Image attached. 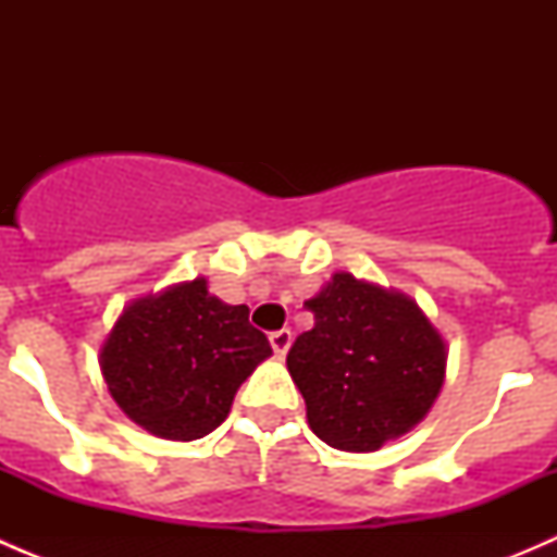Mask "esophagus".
Listing matches in <instances>:
<instances>
[{"mask_svg": "<svg viewBox=\"0 0 557 557\" xmlns=\"http://www.w3.org/2000/svg\"><path fill=\"white\" fill-rule=\"evenodd\" d=\"M269 342H272V350L277 352V356H285L290 347V331L288 329L272 331V334H269Z\"/></svg>", "mask_w": 557, "mask_h": 557, "instance_id": "obj_1", "label": "esophagus"}]
</instances>
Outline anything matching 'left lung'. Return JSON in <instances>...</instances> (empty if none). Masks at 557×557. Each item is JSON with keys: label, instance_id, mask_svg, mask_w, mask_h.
<instances>
[{"label": "left lung", "instance_id": "left-lung-1", "mask_svg": "<svg viewBox=\"0 0 557 557\" xmlns=\"http://www.w3.org/2000/svg\"><path fill=\"white\" fill-rule=\"evenodd\" d=\"M314 325L296 336L288 372L318 440L374 453L429 414L445 383L447 345L398 290L336 272L305 301Z\"/></svg>", "mask_w": 557, "mask_h": 557}]
</instances>
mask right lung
<instances>
[{
  "label": "right lung",
  "mask_w": 557,
  "mask_h": 557,
  "mask_svg": "<svg viewBox=\"0 0 557 557\" xmlns=\"http://www.w3.org/2000/svg\"><path fill=\"white\" fill-rule=\"evenodd\" d=\"M245 305H226L207 280L134 299L99 352L117 407L150 434L194 442L228 418L239 385L272 356Z\"/></svg>",
  "instance_id": "add662e5"
}]
</instances>
